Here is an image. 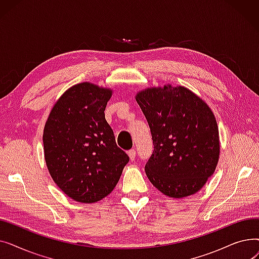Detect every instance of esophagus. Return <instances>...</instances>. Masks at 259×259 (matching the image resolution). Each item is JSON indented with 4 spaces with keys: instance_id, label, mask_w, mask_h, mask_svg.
I'll return each mask as SVG.
<instances>
[{
    "instance_id": "obj_1",
    "label": "esophagus",
    "mask_w": 259,
    "mask_h": 259,
    "mask_svg": "<svg viewBox=\"0 0 259 259\" xmlns=\"http://www.w3.org/2000/svg\"><path fill=\"white\" fill-rule=\"evenodd\" d=\"M128 155H129L130 160H134L135 157H137V151H135L134 149H131V150L128 151Z\"/></svg>"
}]
</instances>
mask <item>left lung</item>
I'll use <instances>...</instances> for the list:
<instances>
[{
    "label": "left lung",
    "mask_w": 259,
    "mask_h": 259,
    "mask_svg": "<svg viewBox=\"0 0 259 259\" xmlns=\"http://www.w3.org/2000/svg\"><path fill=\"white\" fill-rule=\"evenodd\" d=\"M135 100L154 145L145 166L149 181L169 197L195 194L220 158L219 127L210 107L188 88L170 84L139 91Z\"/></svg>",
    "instance_id": "1"
}]
</instances>
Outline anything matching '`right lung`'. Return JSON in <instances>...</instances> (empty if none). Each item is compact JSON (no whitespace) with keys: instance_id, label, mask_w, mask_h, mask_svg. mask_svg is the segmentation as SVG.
<instances>
[{"instance_id":"obj_1","label":"right lung","mask_w":259,"mask_h":259,"mask_svg":"<svg viewBox=\"0 0 259 259\" xmlns=\"http://www.w3.org/2000/svg\"><path fill=\"white\" fill-rule=\"evenodd\" d=\"M111 97L110 88L89 81L76 84L62 94L46 120L43 143L48 171L77 202H97L110 194L129 161L105 118Z\"/></svg>"}]
</instances>
